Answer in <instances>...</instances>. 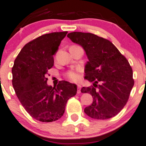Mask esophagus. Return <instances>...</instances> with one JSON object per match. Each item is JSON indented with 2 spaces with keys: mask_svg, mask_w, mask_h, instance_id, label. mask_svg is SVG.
Wrapping results in <instances>:
<instances>
[{
  "mask_svg": "<svg viewBox=\"0 0 146 146\" xmlns=\"http://www.w3.org/2000/svg\"><path fill=\"white\" fill-rule=\"evenodd\" d=\"M78 93H80V90H81V85H78Z\"/></svg>",
  "mask_w": 146,
  "mask_h": 146,
  "instance_id": "obj_1",
  "label": "esophagus"
}]
</instances>
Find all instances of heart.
I'll use <instances>...</instances> for the list:
<instances>
[{"label":"heart","instance_id":"1","mask_svg":"<svg viewBox=\"0 0 146 146\" xmlns=\"http://www.w3.org/2000/svg\"><path fill=\"white\" fill-rule=\"evenodd\" d=\"M78 70H71L67 73V76L69 78L73 81H78L80 79Z\"/></svg>","mask_w":146,"mask_h":146}]
</instances>
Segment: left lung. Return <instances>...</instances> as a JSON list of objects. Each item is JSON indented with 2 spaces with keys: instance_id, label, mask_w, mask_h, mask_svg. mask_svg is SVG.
I'll return each instance as SVG.
<instances>
[{
  "instance_id": "obj_1",
  "label": "left lung",
  "mask_w": 146,
  "mask_h": 146,
  "mask_svg": "<svg viewBox=\"0 0 146 146\" xmlns=\"http://www.w3.org/2000/svg\"><path fill=\"white\" fill-rule=\"evenodd\" d=\"M67 36L85 50L88 58L85 79L98 87V89L93 86L81 89V92L90 93L93 98L85 113L99 120L116 116L126 105L134 85L129 61L111 42L100 36L80 32H70Z\"/></svg>"
}]
</instances>
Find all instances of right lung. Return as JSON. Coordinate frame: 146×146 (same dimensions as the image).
Wrapping results in <instances>:
<instances>
[{
	"label": "right lung",
	"mask_w": 146,
	"mask_h": 146,
	"mask_svg": "<svg viewBox=\"0 0 146 146\" xmlns=\"http://www.w3.org/2000/svg\"><path fill=\"white\" fill-rule=\"evenodd\" d=\"M68 32L46 34L24 46L12 68L13 86L28 114L42 122H51L64 115L67 101L77 92V85L61 81L56 87L47 85L48 69L54 55Z\"/></svg>",
	"instance_id": "right-lung-1"
}]
</instances>
